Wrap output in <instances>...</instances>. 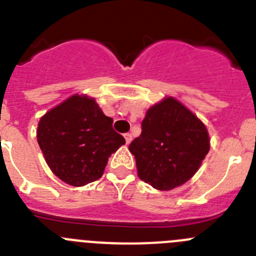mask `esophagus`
Segmentation results:
<instances>
[{"instance_id": "1", "label": "esophagus", "mask_w": 256, "mask_h": 256, "mask_svg": "<svg viewBox=\"0 0 256 256\" xmlns=\"http://www.w3.org/2000/svg\"><path fill=\"white\" fill-rule=\"evenodd\" d=\"M124 138H126V144H130V141H132V134H130V133H126V134H124Z\"/></svg>"}]
</instances>
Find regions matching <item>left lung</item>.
<instances>
[{
    "label": "left lung",
    "instance_id": "8db88e82",
    "mask_svg": "<svg viewBox=\"0 0 256 256\" xmlns=\"http://www.w3.org/2000/svg\"><path fill=\"white\" fill-rule=\"evenodd\" d=\"M141 128L130 151L136 158L138 177L160 191L187 182L209 152L204 124L172 97L148 108Z\"/></svg>",
    "mask_w": 256,
    "mask_h": 256
}]
</instances>
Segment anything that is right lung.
<instances>
[{"label":"right lung","instance_id":"obj_1","mask_svg":"<svg viewBox=\"0 0 256 256\" xmlns=\"http://www.w3.org/2000/svg\"><path fill=\"white\" fill-rule=\"evenodd\" d=\"M37 140L54 174L76 187L101 178L110 155L126 144L96 101L78 94L40 118Z\"/></svg>","mask_w":256,"mask_h":256}]
</instances>
